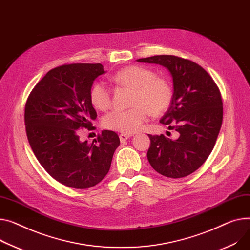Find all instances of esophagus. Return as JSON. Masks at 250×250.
I'll return each instance as SVG.
<instances>
[{
    "label": "esophagus",
    "instance_id": "obj_1",
    "mask_svg": "<svg viewBox=\"0 0 250 250\" xmlns=\"http://www.w3.org/2000/svg\"><path fill=\"white\" fill-rule=\"evenodd\" d=\"M131 137V135H129V134H121L120 135V140H121V142L122 143H125L127 139H129Z\"/></svg>",
    "mask_w": 250,
    "mask_h": 250
}]
</instances>
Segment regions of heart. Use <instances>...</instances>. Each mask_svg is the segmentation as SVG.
<instances>
[{"label":"heart","mask_w":250,"mask_h":250,"mask_svg":"<svg viewBox=\"0 0 250 250\" xmlns=\"http://www.w3.org/2000/svg\"><path fill=\"white\" fill-rule=\"evenodd\" d=\"M116 84L134 89L128 109H113L103 120L104 127L132 134L140 130L147 121L149 113L158 115L168 109L173 99V88L169 80L156 75L151 68L142 65H131L112 76ZM91 104L99 110H104L111 104V93L103 81L93 83L89 90Z\"/></svg>","instance_id":"b5f03b06"}]
</instances>
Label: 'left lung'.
<instances>
[{"mask_svg": "<svg viewBox=\"0 0 250 250\" xmlns=\"http://www.w3.org/2000/svg\"><path fill=\"white\" fill-rule=\"evenodd\" d=\"M167 68L173 78V99L160 123L170 125L179 138L148 135L146 157L154 170L169 178L186 177L207 160L219 135L223 119L220 91L197 63L173 55L141 58Z\"/></svg>", "mask_w": 250, "mask_h": 250, "instance_id": "8db88e82", "label": "left lung"}]
</instances>
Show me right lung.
<instances>
[{
    "mask_svg": "<svg viewBox=\"0 0 250 250\" xmlns=\"http://www.w3.org/2000/svg\"><path fill=\"white\" fill-rule=\"evenodd\" d=\"M104 73L101 63L58 66L46 73L27 99L25 125L32 151L50 176L70 188L98 184L120 146L111 130H103L95 143L79 139L80 128H91L97 116L89 90Z\"/></svg>",
    "mask_w": 250,
    "mask_h": 250,
    "instance_id": "obj_1",
    "label": "right lung"
}]
</instances>
